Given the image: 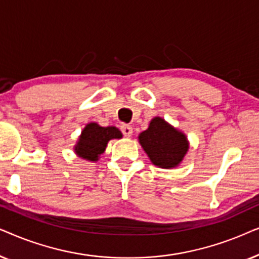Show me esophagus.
I'll use <instances>...</instances> for the list:
<instances>
[{"label":"esophagus","instance_id":"esophagus-1","mask_svg":"<svg viewBox=\"0 0 259 259\" xmlns=\"http://www.w3.org/2000/svg\"><path fill=\"white\" fill-rule=\"evenodd\" d=\"M121 132H122L123 136L127 137V138H130L131 136H132V133H133L132 126H130V125H122V126H121Z\"/></svg>","mask_w":259,"mask_h":259}]
</instances>
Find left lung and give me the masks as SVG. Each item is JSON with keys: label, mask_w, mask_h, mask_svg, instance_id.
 Listing matches in <instances>:
<instances>
[{"label": "left lung", "mask_w": 259, "mask_h": 259, "mask_svg": "<svg viewBox=\"0 0 259 259\" xmlns=\"http://www.w3.org/2000/svg\"><path fill=\"white\" fill-rule=\"evenodd\" d=\"M139 143L151 161L162 168L176 167L189 150L186 137L158 116L140 133Z\"/></svg>", "instance_id": "obj_1"}]
</instances>
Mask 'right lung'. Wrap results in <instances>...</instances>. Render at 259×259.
I'll return each instance as SVG.
<instances>
[{"label":"right lung","instance_id":"1","mask_svg":"<svg viewBox=\"0 0 259 259\" xmlns=\"http://www.w3.org/2000/svg\"><path fill=\"white\" fill-rule=\"evenodd\" d=\"M122 134L116 127H101L92 122L84 127L75 146L79 157L91 161H97L99 155L104 153L111 139H120Z\"/></svg>","mask_w":259,"mask_h":259}]
</instances>
